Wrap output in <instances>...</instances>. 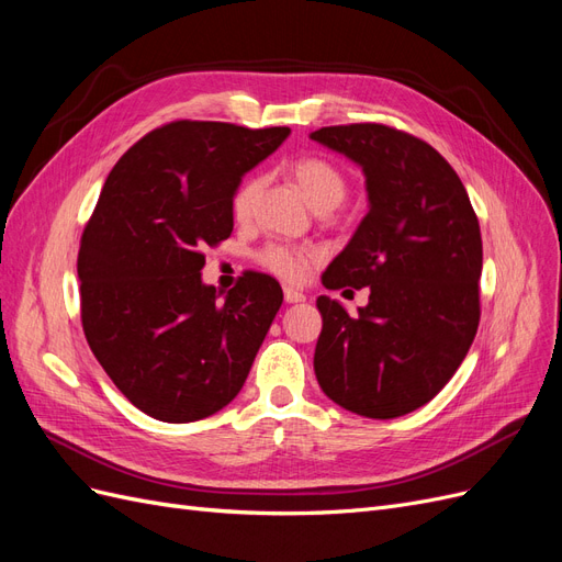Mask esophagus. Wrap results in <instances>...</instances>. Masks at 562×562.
Returning a JSON list of instances; mask_svg holds the SVG:
<instances>
[{"label":"esophagus","instance_id":"34e87169","mask_svg":"<svg viewBox=\"0 0 562 562\" xmlns=\"http://www.w3.org/2000/svg\"><path fill=\"white\" fill-rule=\"evenodd\" d=\"M283 297H285V302H291V304L304 302V293L297 291V288H293V285H285L283 288Z\"/></svg>","mask_w":562,"mask_h":562}]
</instances>
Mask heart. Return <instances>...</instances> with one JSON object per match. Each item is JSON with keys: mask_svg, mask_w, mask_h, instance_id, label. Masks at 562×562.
Masks as SVG:
<instances>
[{"mask_svg": "<svg viewBox=\"0 0 562 562\" xmlns=\"http://www.w3.org/2000/svg\"><path fill=\"white\" fill-rule=\"evenodd\" d=\"M295 182L300 190L312 201L316 211L323 209H335L337 203H342L347 196V178L326 159H302L295 164ZM265 178L262 176H250L241 182L239 190L234 192L232 199V213L236 220H250L258 206V199L262 194ZM321 260V250L316 248H295L285 244H267L258 250V262L269 269L271 274H277L288 281H300L307 274L312 262Z\"/></svg>", "mask_w": 562, "mask_h": 562, "instance_id": "obj_1", "label": "heart"}]
</instances>
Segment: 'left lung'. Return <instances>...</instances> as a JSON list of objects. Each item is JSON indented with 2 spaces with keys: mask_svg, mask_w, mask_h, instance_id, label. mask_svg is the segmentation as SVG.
<instances>
[{
  "mask_svg": "<svg viewBox=\"0 0 562 562\" xmlns=\"http://www.w3.org/2000/svg\"><path fill=\"white\" fill-rule=\"evenodd\" d=\"M310 138L359 164L368 190V213L323 285L370 288V297L359 316L316 300V380L345 411L394 419L450 382L479 330V217L454 168L411 133L349 124Z\"/></svg>",
  "mask_w": 562,
  "mask_h": 562,
  "instance_id": "8db88e82",
  "label": "left lung"
}]
</instances>
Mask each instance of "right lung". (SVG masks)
I'll return each instance as SVG.
<instances>
[{
	"instance_id": "obj_1",
	"label": "right lung",
	"mask_w": 562,
	"mask_h": 562,
	"mask_svg": "<svg viewBox=\"0 0 562 562\" xmlns=\"http://www.w3.org/2000/svg\"><path fill=\"white\" fill-rule=\"evenodd\" d=\"M288 133L182 119L149 131L103 184L79 246L81 326L114 386L149 417L203 419L248 378L283 291L246 271L217 302L201 281L203 248L232 234L236 187Z\"/></svg>"
}]
</instances>
